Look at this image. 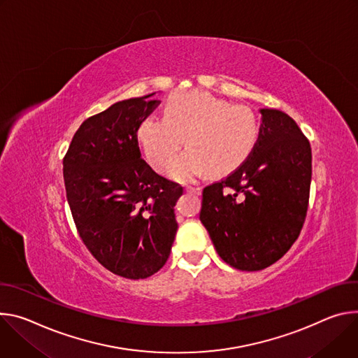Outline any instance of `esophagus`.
Masks as SVG:
<instances>
[{
    "instance_id": "obj_1",
    "label": "esophagus",
    "mask_w": 358,
    "mask_h": 358,
    "mask_svg": "<svg viewBox=\"0 0 358 358\" xmlns=\"http://www.w3.org/2000/svg\"><path fill=\"white\" fill-rule=\"evenodd\" d=\"M185 189H186V192L193 193V194H201V193H202V189H201L199 186H192V185H187Z\"/></svg>"
}]
</instances>
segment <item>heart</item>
Here are the masks:
<instances>
[{
	"label": "heart",
	"instance_id": "b5f03b06",
	"mask_svg": "<svg viewBox=\"0 0 358 358\" xmlns=\"http://www.w3.org/2000/svg\"><path fill=\"white\" fill-rule=\"evenodd\" d=\"M260 125L256 113L245 105L209 92L172 94L164 116L148 115L136 128V138L146 161L164 172L184 136L188 148L169 166V176L187 182L208 168L226 173L239 166L255 149Z\"/></svg>",
	"mask_w": 358,
	"mask_h": 358
}]
</instances>
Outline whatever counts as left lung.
<instances>
[{"mask_svg":"<svg viewBox=\"0 0 358 358\" xmlns=\"http://www.w3.org/2000/svg\"><path fill=\"white\" fill-rule=\"evenodd\" d=\"M259 139L246 161L203 189L201 222L231 267L257 271L282 259L306 220L311 148L294 119L262 109Z\"/></svg>","mask_w":358,"mask_h":358,"instance_id":"1","label":"left lung"}]
</instances>
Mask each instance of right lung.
Here are the masks:
<instances>
[{"mask_svg":"<svg viewBox=\"0 0 358 358\" xmlns=\"http://www.w3.org/2000/svg\"><path fill=\"white\" fill-rule=\"evenodd\" d=\"M131 98L90 116L64 156L68 205L79 237L109 271L131 280L161 270L178 230L183 187L141 157L136 128L161 101Z\"/></svg>","mask_w":358,"mask_h":358,"instance_id":"1","label":"right lung"}]
</instances>
